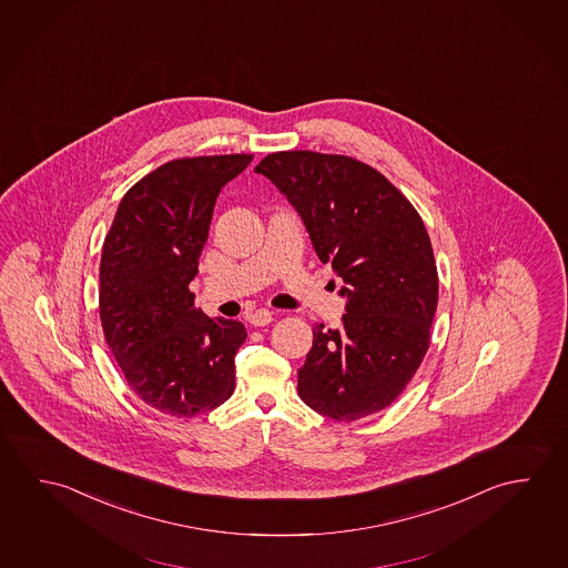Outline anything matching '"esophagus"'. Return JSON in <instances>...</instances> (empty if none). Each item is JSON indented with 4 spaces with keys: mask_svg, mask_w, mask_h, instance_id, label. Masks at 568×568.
I'll return each mask as SVG.
<instances>
[{
    "mask_svg": "<svg viewBox=\"0 0 568 568\" xmlns=\"http://www.w3.org/2000/svg\"><path fill=\"white\" fill-rule=\"evenodd\" d=\"M272 320H274V316H272L270 310H256V312H252L251 317H248V322H251L254 327L268 326Z\"/></svg>",
    "mask_w": 568,
    "mask_h": 568,
    "instance_id": "esophagus-1",
    "label": "esophagus"
}]
</instances>
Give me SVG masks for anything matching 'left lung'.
I'll list each match as a JSON object with an SVG mask.
<instances>
[{"instance_id":"left-lung-1","label":"left lung","mask_w":568,"mask_h":568,"mask_svg":"<svg viewBox=\"0 0 568 568\" xmlns=\"http://www.w3.org/2000/svg\"><path fill=\"white\" fill-rule=\"evenodd\" d=\"M254 171L278 186L317 258L344 280L342 326H314L298 369L302 402L336 422L382 412L432 339L439 280L422 216L384 174L344 154L282 151Z\"/></svg>"}]
</instances>
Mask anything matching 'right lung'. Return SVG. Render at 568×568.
I'll list each match as a JSON object with an SVG mask.
<instances>
[{
  "label": "right lung",
  "mask_w": 568,
  "mask_h": 568,
  "mask_svg": "<svg viewBox=\"0 0 568 568\" xmlns=\"http://www.w3.org/2000/svg\"><path fill=\"white\" fill-rule=\"evenodd\" d=\"M252 154L176 159L126 191L99 266L106 346L144 404L194 417L234 392L239 320L204 316L189 284L199 274L214 202Z\"/></svg>",
  "instance_id": "1"
}]
</instances>
